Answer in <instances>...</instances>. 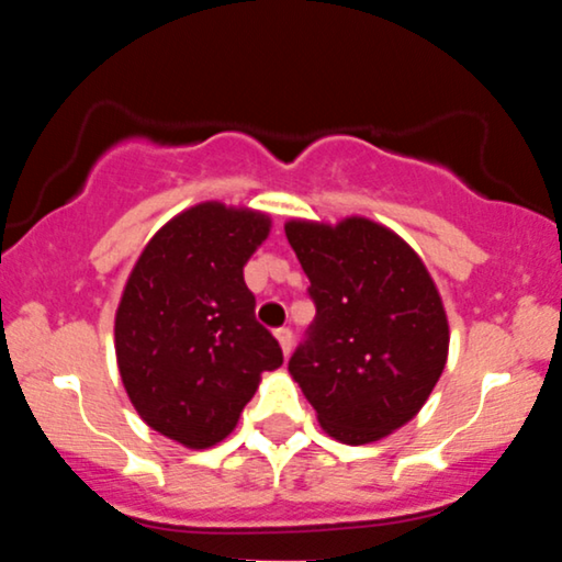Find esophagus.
I'll return each mask as SVG.
<instances>
[{"instance_id":"esophagus-1","label":"esophagus","mask_w":562,"mask_h":562,"mask_svg":"<svg viewBox=\"0 0 562 562\" xmlns=\"http://www.w3.org/2000/svg\"><path fill=\"white\" fill-rule=\"evenodd\" d=\"M274 338H277V344H280V348H282V353H290V348H293V333L288 330V327H280V330H274Z\"/></svg>"}]
</instances>
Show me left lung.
<instances>
[{
    "label": "left lung",
    "instance_id": "1",
    "mask_svg": "<svg viewBox=\"0 0 562 562\" xmlns=\"http://www.w3.org/2000/svg\"><path fill=\"white\" fill-rule=\"evenodd\" d=\"M285 235L317 303L290 378L335 441H380L423 409L447 367L441 293L417 250L367 216L290 218Z\"/></svg>",
    "mask_w": 562,
    "mask_h": 562
}]
</instances>
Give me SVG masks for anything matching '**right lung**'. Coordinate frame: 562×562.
<instances>
[{"label": "right lung", "instance_id": "right-lung-1", "mask_svg": "<svg viewBox=\"0 0 562 562\" xmlns=\"http://www.w3.org/2000/svg\"><path fill=\"white\" fill-rule=\"evenodd\" d=\"M272 216L203 200L142 248L115 308V362L137 415L187 449H211L237 428L282 351L256 322L243 267Z\"/></svg>", "mask_w": 562, "mask_h": 562}]
</instances>
